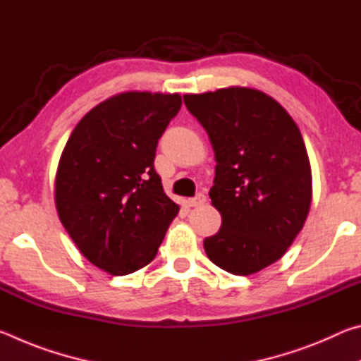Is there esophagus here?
<instances>
[{"mask_svg":"<svg viewBox=\"0 0 361 361\" xmlns=\"http://www.w3.org/2000/svg\"><path fill=\"white\" fill-rule=\"evenodd\" d=\"M205 200H207V197H205V194H202V192H199L197 195H195V197H191V199H188V205H189V207H199V205H202V204H205Z\"/></svg>","mask_w":361,"mask_h":361,"instance_id":"1","label":"esophagus"}]
</instances>
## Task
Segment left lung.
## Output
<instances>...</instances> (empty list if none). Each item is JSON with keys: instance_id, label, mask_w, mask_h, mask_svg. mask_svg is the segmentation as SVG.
I'll list each match as a JSON object with an SVG mask.
<instances>
[{"instance_id": "1", "label": "left lung", "mask_w": 361, "mask_h": 361, "mask_svg": "<svg viewBox=\"0 0 361 361\" xmlns=\"http://www.w3.org/2000/svg\"><path fill=\"white\" fill-rule=\"evenodd\" d=\"M215 151L212 205L221 228L204 240L209 259L250 276L282 258L312 202V172L301 132L286 109L256 89L183 97Z\"/></svg>"}]
</instances>
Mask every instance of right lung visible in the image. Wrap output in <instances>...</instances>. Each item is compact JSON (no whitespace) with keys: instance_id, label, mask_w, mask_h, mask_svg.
<instances>
[{"instance_id":"right-lung-1","label":"right lung","mask_w":361,"mask_h":361,"mask_svg":"<svg viewBox=\"0 0 361 361\" xmlns=\"http://www.w3.org/2000/svg\"><path fill=\"white\" fill-rule=\"evenodd\" d=\"M178 94L124 92L78 122L60 156L56 207L85 258L111 276L154 259L180 207L154 170L156 146Z\"/></svg>"}]
</instances>
